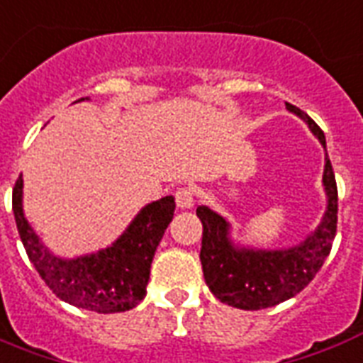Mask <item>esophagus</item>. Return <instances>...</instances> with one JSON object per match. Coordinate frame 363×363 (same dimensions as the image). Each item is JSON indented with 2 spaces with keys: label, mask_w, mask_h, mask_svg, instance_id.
Masks as SVG:
<instances>
[{
  "label": "esophagus",
  "mask_w": 363,
  "mask_h": 363,
  "mask_svg": "<svg viewBox=\"0 0 363 363\" xmlns=\"http://www.w3.org/2000/svg\"><path fill=\"white\" fill-rule=\"evenodd\" d=\"M175 201L177 206L181 209H190L194 206V190L192 188H179L175 192Z\"/></svg>",
  "instance_id": "esophagus-1"
}]
</instances>
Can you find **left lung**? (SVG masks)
I'll return each mask as SVG.
<instances>
[{"label":"left lung","mask_w":363,"mask_h":363,"mask_svg":"<svg viewBox=\"0 0 363 363\" xmlns=\"http://www.w3.org/2000/svg\"><path fill=\"white\" fill-rule=\"evenodd\" d=\"M289 112L297 114L311 127L325 148L323 131L311 116L301 108L286 102ZM323 186L328 192V209L322 225L303 243L281 251H257L236 247L228 240L230 225L225 218L200 206L196 215L203 225L200 261L203 278L211 293L220 303L242 311H261L295 297L308 286L323 261L328 259L337 234V196L335 173L325 152Z\"/></svg>","instance_id":"left-lung-1"}]
</instances>
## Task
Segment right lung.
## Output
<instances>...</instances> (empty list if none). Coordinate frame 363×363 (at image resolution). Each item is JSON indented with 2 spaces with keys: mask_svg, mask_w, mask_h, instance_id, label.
<instances>
[{
  "mask_svg": "<svg viewBox=\"0 0 363 363\" xmlns=\"http://www.w3.org/2000/svg\"><path fill=\"white\" fill-rule=\"evenodd\" d=\"M13 213L22 245L41 280L59 298L77 308L110 314L135 308L146 295L150 264L163 232L175 213V198L146 206L110 247L77 257L51 255L22 213V175L13 188Z\"/></svg>",
  "mask_w": 363,
  "mask_h": 363,
  "instance_id": "1",
  "label": "right lung"
}]
</instances>
